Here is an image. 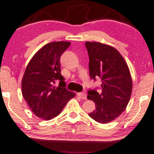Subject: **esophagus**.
<instances>
[{"label": "esophagus", "mask_w": 154, "mask_h": 154, "mask_svg": "<svg viewBox=\"0 0 154 154\" xmlns=\"http://www.w3.org/2000/svg\"><path fill=\"white\" fill-rule=\"evenodd\" d=\"M78 96H79V98H81V99H83V100H86L87 98V94L86 93L84 92H81V93H78Z\"/></svg>", "instance_id": "obj_1"}]
</instances>
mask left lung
Instances as JSON below:
<instances>
[{"instance_id":"8db88e82","label":"left lung","mask_w":154,"mask_h":154,"mask_svg":"<svg viewBox=\"0 0 154 154\" xmlns=\"http://www.w3.org/2000/svg\"><path fill=\"white\" fill-rule=\"evenodd\" d=\"M91 79H101V92L89 89L88 99L94 100L96 109L89 116L100 123L119 117L126 109L132 92V81L128 65L116 49L97 42H86Z\"/></svg>"}]
</instances>
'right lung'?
Instances as JSON below:
<instances>
[{
	"label": "right lung",
	"mask_w": 154,
	"mask_h": 154,
	"mask_svg": "<svg viewBox=\"0 0 154 154\" xmlns=\"http://www.w3.org/2000/svg\"><path fill=\"white\" fill-rule=\"evenodd\" d=\"M71 45L58 41L45 45L34 55L22 79V94L34 114L44 120L56 117L75 94L66 89L60 58ZM60 82L57 88L53 86Z\"/></svg>",
	"instance_id": "obj_1"
}]
</instances>
